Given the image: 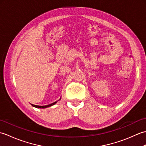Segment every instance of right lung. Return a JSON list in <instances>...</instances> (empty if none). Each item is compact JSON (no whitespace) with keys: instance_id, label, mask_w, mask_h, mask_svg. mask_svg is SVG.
<instances>
[{"instance_id":"add662e5","label":"right lung","mask_w":146,"mask_h":146,"mask_svg":"<svg viewBox=\"0 0 146 146\" xmlns=\"http://www.w3.org/2000/svg\"><path fill=\"white\" fill-rule=\"evenodd\" d=\"M57 102L58 101L55 102H54V103L51 104H49V105H45V106H39V105H33V104H32V106L34 107H36V108H47V107H51V106H52V105H54V104H56L57 103Z\"/></svg>"}]
</instances>
